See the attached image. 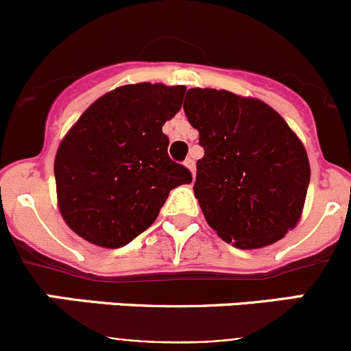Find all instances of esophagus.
Instances as JSON below:
<instances>
[{
  "label": "esophagus",
  "instance_id": "1",
  "mask_svg": "<svg viewBox=\"0 0 351 351\" xmlns=\"http://www.w3.org/2000/svg\"><path fill=\"white\" fill-rule=\"evenodd\" d=\"M185 166H186V168L190 169V171H192V175L195 176V161H193L192 158L186 159V161H185Z\"/></svg>",
  "mask_w": 351,
  "mask_h": 351
}]
</instances>
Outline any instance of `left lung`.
<instances>
[{
	"instance_id": "8db88e82",
	"label": "left lung",
	"mask_w": 351,
	"mask_h": 351,
	"mask_svg": "<svg viewBox=\"0 0 351 351\" xmlns=\"http://www.w3.org/2000/svg\"><path fill=\"white\" fill-rule=\"evenodd\" d=\"M183 110L204 147L193 192L208 226L241 250L284 238L311 180L299 137L267 104L226 90L192 88Z\"/></svg>"
}]
</instances>
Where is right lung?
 I'll return each instance as SVG.
<instances>
[{"label":"right lung","mask_w":351,"mask_h":351,"mask_svg":"<svg viewBox=\"0 0 351 351\" xmlns=\"http://www.w3.org/2000/svg\"><path fill=\"white\" fill-rule=\"evenodd\" d=\"M185 86L127 84L98 98L67 132L54 162L61 214L71 229L104 247L146 231L169 192L192 173L168 156L166 120Z\"/></svg>","instance_id":"right-lung-1"}]
</instances>
